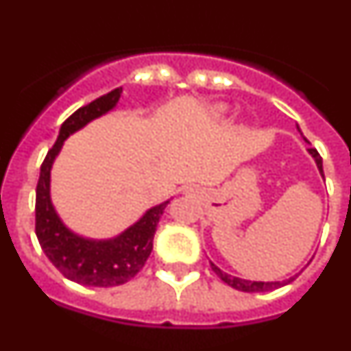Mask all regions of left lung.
Instances as JSON below:
<instances>
[{
	"label": "left lung",
	"instance_id": "obj_1",
	"mask_svg": "<svg viewBox=\"0 0 351 351\" xmlns=\"http://www.w3.org/2000/svg\"><path fill=\"white\" fill-rule=\"evenodd\" d=\"M309 153H311V156L315 158L316 165H318L322 176H324V167H322L320 153H318V151L313 147L309 149ZM210 269L216 272V276H218L223 283H226L228 287L235 288V290H239V291H250V293H253V291H271V290H274V288H280V287H283V285H287V283H290V281L295 280V278H291V280L283 281V283H281V281H274V283H272V281L271 283H265V281H247V280H241V278H234V276L226 274V272H223L221 269L216 267L214 263H210Z\"/></svg>",
	"mask_w": 351,
	"mask_h": 351
}]
</instances>
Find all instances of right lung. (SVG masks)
Wrapping results in <instances>:
<instances>
[{
    "mask_svg": "<svg viewBox=\"0 0 351 351\" xmlns=\"http://www.w3.org/2000/svg\"><path fill=\"white\" fill-rule=\"evenodd\" d=\"M123 88L112 89L91 104L77 108L60 130V137L49 149L40 167L35 202V232L43 253L58 271L75 283L86 287H117L141 272L153 251L156 225L167 204L149 209L128 230L112 241H88L71 234L58 218L49 197V178L56 154L60 153L63 141L73 132L88 125L95 117L108 112L119 100Z\"/></svg>",
    "mask_w": 351,
    "mask_h": 351,
    "instance_id": "add662e5",
    "label": "right lung"
}]
</instances>
